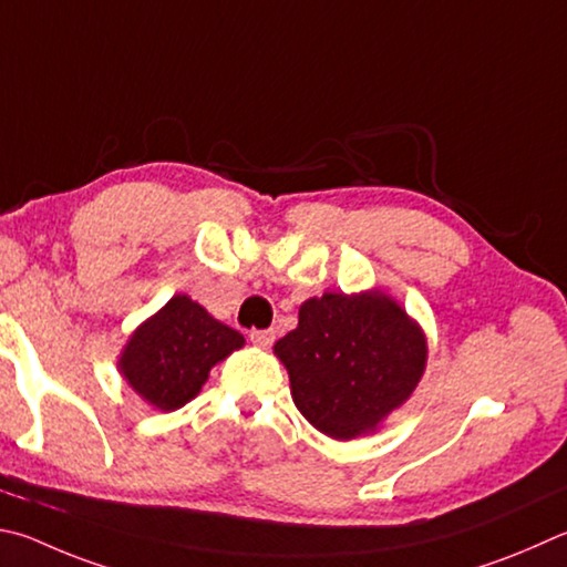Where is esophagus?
Wrapping results in <instances>:
<instances>
[{
  "mask_svg": "<svg viewBox=\"0 0 567 567\" xmlns=\"http://www.w3.org/2000/svg\"><path fill=\"white\" fill-rule=\"evenodd\" d=\"M250 342L257 347H272L275 342V329H252Z\"/></svg>",
  "mask_w": 567,
  "mask_h": 567,
  "instance_id": "obj_1",
  "label": "esophagus"
}]
</instances>
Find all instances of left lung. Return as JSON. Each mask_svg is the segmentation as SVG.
Masks as SVG:
<instances>
[{
  "label": "left lung",
  "instance_id": "left-lung-1",
  "mask_svg": "<svg viewBox=\"0 0 567 567\" xmlns=\"http://www.w3.org/2000/svg\"><path fill=\"white\" fill-rule=\"evenodd\" d=\"M426 352L421 327L379 290L312 297L275 344L295 406L337 441L372 434L404 404L424 374Z\"/></svg>",
  "mask_w": 567,
  "mask_h": 567
}]
</instances>
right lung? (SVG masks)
Here are the masks:
<instances>
[{
	"instance_id": "add662e5",
	"label": "right lung",
	"mask_w": 567,
	"mask_h": 567,
	"mask_svg": "<svg viewBox=\"0 0 567 567\" xmlns=\"http://www.w3.org/2000/svg\"><path fill=\"white\" fill-rule=\"evenodd\" d=\"M243 344L238 329L218 322L188 295H176L131 334L118 369L143 401L176 411L198 396L210 369Z\"/></svg>"
}]
</instances>
